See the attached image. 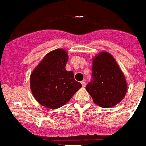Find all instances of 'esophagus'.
Returning <instances> with one entry per match:
<instances>
[{"instance_id": "1", "label": "esophagus", "mask_w": 146, "mask_h": 146, "mask_svg": "<svg viewBox=\"0 0 146 146\" xmlns=\"http://www.w3.org/2000/svg\"><path fill=\"white\" fill-rule=\"evenodd\" d=\"M81 84H82V86H83V87H84V86H86V82H85L84 81H82V82H81Z\"/></svg>"}]
</instances>
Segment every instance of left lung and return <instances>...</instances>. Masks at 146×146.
Listing matches in <instances>:
<instances>
[{
    "mask_svg": "<svg viewBox=\"0 0 146 146\" xmlns=\"http://www.w3.org/2000/svg\"><path fill=\"white\" fill-rule=\"evenodd\" d=\"M92 79L86 86L94 102L103 108L119 104L125 96L127 84L125 76L116 60L104 52L93 60Z\"/></svg>",
    "mask_w": 146,
    "mask_h": 146,
    "instance_id": "1",
    "label": "left lung"
}]
</instances>
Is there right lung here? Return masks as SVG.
I'll list each match as a JSON object with an SVG mask.
<instances>
[{
	"label": "right lung",
	"mask_w": 146,
	"mask_h": 146,
	"mask_svg": "<svg viewBox=\"0 0 146 146\" xmlns=\"http://www.w3.org/2000/svg\"><path fill=\"white\" fill-rule=\"evenodd\" d=\"M68 56L62 49L50 52L30 75V88L36 100L50 109H58L70 100L82 84L65 70Z\"/></svg>",
	"instance_id": "obj_1"
}]
</instances>
